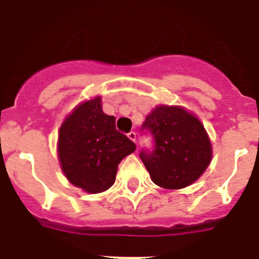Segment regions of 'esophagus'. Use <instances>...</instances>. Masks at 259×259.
Listing matches in <instances>:
<instances>
[{
    "instance_id": "esophagus-1",
    "label": "esophagus",
    "mask_w": 259,
    "mask_h": 259,
    "mask_svg": "<svg viewBox=\"0 0 259 259\" xmlns=\"http://www.w3.org/2000/svg\"><path fill=\"white\" fill-rule=\"evenodd\" d=\"M127 138H129L132 142H135V140H137V134H135L134 132H130L129 134H127Z\"/></svg>"
}]
</instances>
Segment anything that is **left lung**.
I'll return each instance as SVG.
<instances>
[{
	"mask_svg": "<svg viewBox=\"0 0 259 259\" xmlns=\"http://www.w3.org/2000/svg\"><path fill=\"white\" fill-rule=\"evenodd\" d=\"M154 138V149L140 159L155 185L180 190L199 180L211 162L210 138L197 116L182 106L158 105L145 117L143 130Z\"/></svg>",
	"mask_w": 259,
	"mask_h": 259,
	"instance_id": "8db88e82",
	"label": "left lung"
}]
</instances>
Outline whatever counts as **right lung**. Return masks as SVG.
<instances>
[{
	"label": "right lung",
	"mask_w": 259,
	"mask_h": 259,
	"mask_svg": "<svg viewBox=\"0 0 259 259\" xmlns=\"http://www.w3.org/2000/svg\"><path fill=\"white\" fill-rule=\"evenodd\" d=\"M135 144L102 111L101 97L87 100L64 119L58 133V159L67 180L87 193L104 192L115 182L117 165Z\"/></svg>",
	"instance_id": "right-lung-1"
}]
</instances>
